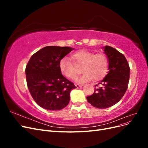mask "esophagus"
I'll return each mask as SVG.
<instances>
[{
  "label": "esophagus",
  "mask_w": 148,
  "mask_h": 148,
  "mask_svg": "<svg viewBox=\"0 0 148 148\" xmlns=\"http://www.w3.org/2000/svg\"><path fill=\"white\" fill-rule=\"evenodd\" d=\"M75 85L77 88H79V87H81L83 86V84H75Z\"/></svg>",
  "instance_id": "34e87169"
}]
</instances>
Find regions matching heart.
Masks as SVG:
<instances>
[{"label": "heart", "mask_w": 148, "mask_h": 148, "mask_svg": "<svg viewBox=\"0 0 148 148\" xmlns=\"http://www.w3.org/2000/svg\"><path fill=\"white\" fill-rule=\"evenodd\" d=\"M72 63L67 58L62 59L59 63L62 74L69 79H75L81 73L82 68L84 73L77 82L83 83L90 81L97 82L105 77L109 67V60L104 53H95L86 50H80L70 56Z\"/></svg>", "instance_id": "obj_1"}]
</instances>
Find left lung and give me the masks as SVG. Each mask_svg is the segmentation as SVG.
<instances>
[{
    "instance_id": "1",
    "label": "left lung",
    "mask_w": 148,
    "mask_h": 148,
    "mask_svg": "<svg viewBox=\"0 0 148 148\" xmlns=\"http://www.w3.org/2000/svg\"><path fill=\"white\" fill-rule=\"evenodd\" d=\"M104 51L109 60L108 73L98 84L102 86L95 88L92 95L86 97L89 103L99 109L108 108L122 99L128 88L130 70L122 53L109 46L104 47Z\"/></svg>"
}]
</instances>
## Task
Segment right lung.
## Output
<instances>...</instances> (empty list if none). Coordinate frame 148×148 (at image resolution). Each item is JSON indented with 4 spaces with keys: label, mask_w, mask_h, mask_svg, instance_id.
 Wrapping results in <instances>:
<instances>
[{
    "label": "right lung",
    "mask_w": 148,
    "mask_h": 148,
    "mask_svg": "<svg viewBox=\"0 0 148 148\" xmlns=\"http://www.w3.org/2000/svg\"><path fill=\"white\" fill-rule=\"evenodd\" d=\"M72 50L69 47L46 46L34 53L26 65L29 91L42 108L60 110L69 104L70 92L76 86L62 75L59 63Z\"/></svg>",
    "instance_id": "obj_1"
}]
</instances>
